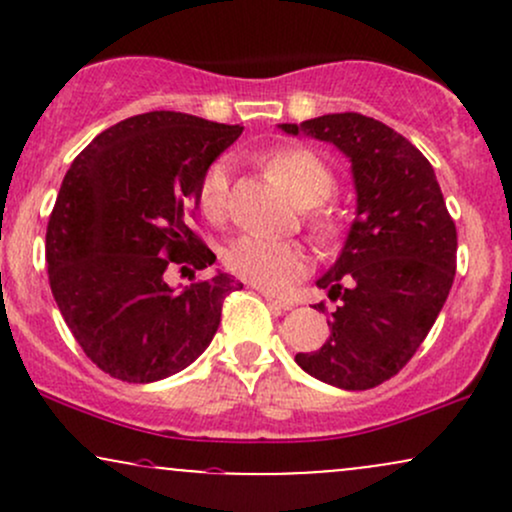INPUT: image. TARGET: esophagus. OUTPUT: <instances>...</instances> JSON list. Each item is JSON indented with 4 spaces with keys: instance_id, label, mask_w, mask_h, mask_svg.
Segmentation results:
<instances>
[{
    "instance_id": "esophagus-1",
    "label": "esophagus",
    "mask_w": 512,
    "mask_h": 512,
    "mask_svg": "<svg viewBox=\"0 0 512 512\" xmlns=\"http://www.w3.org/2000/svg\"><path fill=\"white\" fill-rule=\"evenodd\" d=\"M260 293L264 296V301L272 305L274 310H291L293 308V301H289V298H284V296H276L274 291L260 289Z\"/></svg>"
}]
</instances>
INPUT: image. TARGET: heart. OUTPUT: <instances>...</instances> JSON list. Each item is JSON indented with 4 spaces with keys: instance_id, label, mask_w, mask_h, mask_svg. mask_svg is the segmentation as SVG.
<instances>
[{
    "instance_id": "b5f03b06",
    "label": "heart",
    "mask_w": 512,
    "mask_h": 512,
    "mask_svg": "<svg viewBox=\"0 0 512 512\" xmlns=\"http://www.w3.org/2000/svg\"><path fill=\"white\" fill-rule=\"evenodd\" d=\"M264 168L284 185L289 197L301 209L317 207L330 197L334 187L332 170L315 154L305 149H279L264 158ZM199 204L211 221H223L228 211V163L216 161L202 178ZM332 231L330 221H317V233L327 236ZM228 269L240 279L262 289L281 291L301 279L308 267L303 248L291 240H276L264 236H240L223 252Z\"/></svg>"
}]
</instances>
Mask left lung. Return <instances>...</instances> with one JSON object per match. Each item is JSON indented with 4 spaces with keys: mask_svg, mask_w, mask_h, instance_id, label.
Masks as SVG:
<instances>
[{
    "mask_svg": "<svg viewBox=\"0 0 512 512\" xmlns=\"http://www.w3.org/2000/svg\"><path fill=\"white\" fill-rule=\"evenodd\" d=\"M279 129L337 146L356 190L344 248L315 281L339 303L330 337L296 363L327 385L370 390L407 366L443 310L455 279V223L426 156L380 120L334 113Z\"/></svg>",
    "mask_w": 512,
    "mask_h": 512,
    "instance_id": "obj_1",
    "label": "left lung"
}]
</instances>
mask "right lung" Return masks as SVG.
Segmentation results:
<instances>
[{"label":"right lung","mask_w":512,"mask_h":512,"mask_svg":"<svg viewBox=\"0 0 512 512\" xmlns=\"http://www.w3.org/2000/svg\"><path fill=\"white\" fill-rule=\"evenodd\" d=\"M240 132L154 110L98 134L64 175L45 236L50 289L103 373L125 383L180 373L214 339L226 293L243 289L226 272L182 291L166 281L170 264L195 274L216 262L187 221L204 173Z\"/></svg>","instance_id":"obj_1"}]
</instances>
